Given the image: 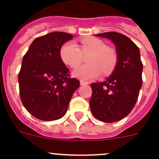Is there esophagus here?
I'll list each match as a JSON object with an SVG mask.
<instances>
[{"label":"esophagus","mask_w":159,"mask_h":159,"mask_svg":"<svg viewBox=\"0 0 159 159\" xmlns=\"http://www.w3.org/2000/svg\"><path fill=\"white\" fill-rule=\"evenodd\" d=\"M88 83L86 82V81H84V80H80V85L81 86H84V85H88Z\"/></svg>","instance_id":"esophagus-1"}]
</instances>
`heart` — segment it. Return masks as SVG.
Segmentation results:
<instances>
[{
    "mask_svg": "<svg viewBox=\"0 0 159 159\" xmlns=\"http://www.w3.org/2000/svg\"><path fill=\"white\" fill-rule=\"evenodd\" d=\"M79 48L74 42L67 41L60 48V58L69 67L75 68L80 64L83 54L92 52L88 59L89 64L81 65L73 71L74 76L90 80L102 74H109L114 70L117 64V54L113 49L107 47V44L96 37H86L80 41Z\"/></svg>",
    "mask_w": 159,
    "mask_h": 159,
    "instance_id": "b5f03b06",
    "label": "heart"
}]
</instances>
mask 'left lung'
<instances>
[{"mask_svg":"<svg viewBox=\"0 0 159 159\" xmlns=\"http://www.w3.org/2000/svg\"><path fill=\"white\" fill-rule=\"evenodd\" d=\"M96 36L107 38L116 48L117 64L107 80L91 84L90 108L92 115L104 123L121 120L134 108L143 84L140 52L125 35L108 32Z\"/></svg>","mask_w":159,"mask_h":159,"instance_id":"left-lung-1","label":"left lung"}]
</instances>
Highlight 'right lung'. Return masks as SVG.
<instances>
[{
  "mask_svg": "<svg viewBox=\"0 0 159 159\" xmlns=\"http://www.w3.org/2000/svg\"><path fill=\"white\" fill-rule=\"evenodd\" d=\"M72 37L54 32L36 38L22 60L18 75L20 99L32 116L43 121L62 118L80 87L60 55L61 46Z\"/></svg>",
  "mask_w": 159,
  "mask_h": 159,
  "instance_id": "right-lung-1",
  "label": "right lung"
}]
</instances>
